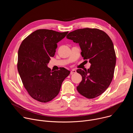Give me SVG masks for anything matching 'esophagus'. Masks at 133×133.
<instances>
[{"label": "esophagus", "instance_id": "1", "mask_svg": "<svg viewBox=\"0 0 133 133\" xmlns=\"http://www.w3.org/2000/svg\"><path fill=\"white\" fill-rule=\"evenodd\" d=\"M76 72V70L75 69H72V70H71V71H70V74L72 75V74H75Z\"/></svg>", "mask_w": 133, "mask_h": 133}]
</instances>
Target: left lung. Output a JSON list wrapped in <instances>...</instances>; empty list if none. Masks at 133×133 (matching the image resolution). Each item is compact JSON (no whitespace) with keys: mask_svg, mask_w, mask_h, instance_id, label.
Segmentation results:
<instances>
[{"mask_svg":"<svg viewBox=\"0 0 133 133\" xmlns=\"http://www.w3.org/2000/svg\"><path fill=\"white\" fill-rule=\"evenodd\" d=\"M66 37L79 44L83 59L91 64L87 70H77L82 76L77 91L88 99L98 97L109 87L114 76L116 58L112 41L105 32L97 28L75 30Z\"/></svg>","mask_w":133,"mask_h":133,"instance_id":"1","label":"left lung"}]
</instances>
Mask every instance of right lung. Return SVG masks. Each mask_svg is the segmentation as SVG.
Instances as JSON below:
<instances>
[{
	"mask_svg": "<svg viewBox=\"0 0 133 133\" xmlns=\"http://www.w3.org/2000/svg\"><path fill=\"white\" fill-rule=\"evenodd\" d=\"M68 31L37 30L25 38L18 52L17 69L24 87L34 99L47 103L57 96L64 80L70 74L64 68L51 71L47 66L58 43Z\"/></svg>",
	"mask_w": 133,
	"mask_h": 133,
	"instance_id": "1",
	"label": "right lung"
}]
</instances>
